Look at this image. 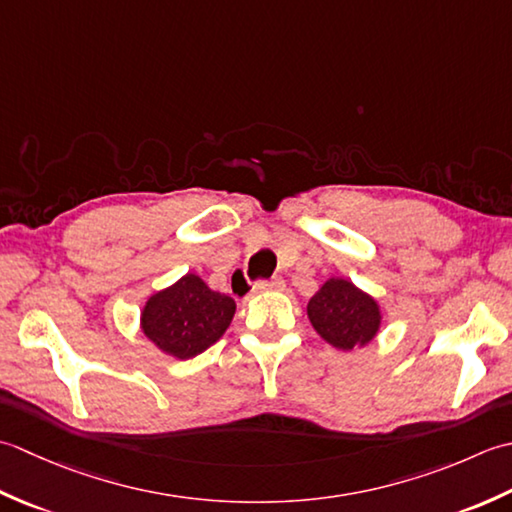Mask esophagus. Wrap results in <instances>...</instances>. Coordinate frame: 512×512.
<instances>
[{
    "label": "esophagus",
    "mask_w": 512,
    "mask_h": 512,
    "mask_svg": "<svg viewBox=\"0 0 512 512\" xmlns=\"http://www.w3.org/2000/svg\"><path fill=\"white\" fill-rule=\"evenodd\" d=\"M269 289H285L283 278H269V280H256L254 291H269Z\"/></svg>",
    "instance_id": "esophagus-1"
}]
</instances>
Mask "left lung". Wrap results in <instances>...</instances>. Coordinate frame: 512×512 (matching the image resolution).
<instances>
[{"label": "left lung", "instance_id": "8db88e82", "mask_svg": "<svg viewBox=\"0 0 512 512\" xmlns=\"http://www.w3.org/2000/svg\"><path fill=\"white\" fill-rule=\"evenodd\" d=\"M311 325L333 347L351 351L373 340L380 329V309L371 296L342 278H329L309 300Z\"/></svg>", "mask_w": 512, "mask_h": 512}]
</instances>
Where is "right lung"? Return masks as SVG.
Masks as SVG:
<instances>
[{
  "mask_svg": "<svg viewBox=\"0 0 512 512\" xmlns=\"http://www.w3.org/2000/svg\"><path fill=\"white\" fill-rule=\"evenodd\" d=\"M234 311V298L212 291L201 278L187 274L148 300L141 327L161 351L187 360L223 336Z\"/></svg>",
  "mask_w": 512,
  "mask_h": 512,
  "instance_id": "right-lung-1",
  "label": "right lung"
}]
</instances>
